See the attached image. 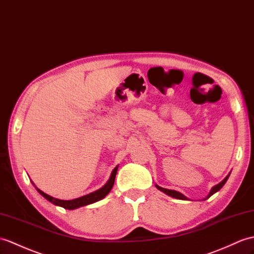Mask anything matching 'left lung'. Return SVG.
Instances as JSON below:
<instances>
[{
    "label": "left lung",
    "mask_w": 254,
    "mask_h": 254,
    "mask_svg": "<svg viewBox=\"0 0 254 254\" xmlns=\"http://www.w3.org/2000/svg\"><path fill=\"white\" fill-rule=\"evenodd\" d=\"M231 174V173H229ZM229 174L226 176L225 179H224L220 184H217V185H215L214 187H212V190H211V191H210V193L208 194V197L205 198V199H208V198H210L212 194L213 193H215L216 191H219L221 188L224 186V184H225L226 183V181L228 180V178H229ZM156 187L158 188L159 190H161V191H163L164 193H167V194H169V196H171V197H173V198H176V199H182V200H187V198L184 196V194L183 193H181V192H179V191H176V190H167V188H162V187H160V186H158V185H156Z\"/></svg>",
    "instance_id": "left-lung-1"
}]
</instances>
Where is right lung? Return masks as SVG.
I'll return each mask as SVG.
<instances>
[{
  "instance_id": "add662e5",
  "label": "right lung",
  "mask_w": 254,
  "mask_h": 254,
  "mask_svg": "<svg viewBox=\"0 0 254 254\" xmlns=\"http://www.w3.org/2000/svg\"><path fill=\"white\" fill-rule=\"evenodd\" d=\"M117 171H118V167H116L114 169L113 172H111L110 178L108 180V182L106 183V184L100 188V190L91 192L88 194H85L83 197H80V198H76V199H72V200H61V199H56V198H53L49 194L43 192L42 190H40L39 188H37V190L42 194V196L51 201L52 203H54L56 205H60V207H63L64 209H68V210H73L76 208H80V207H83V205H87V204H91L98 201V200L105 198L107 194L109 193V191L111 190V188H113L114 184H115V179H116V174H117Z\"/></svg>"
}]
</instances>
